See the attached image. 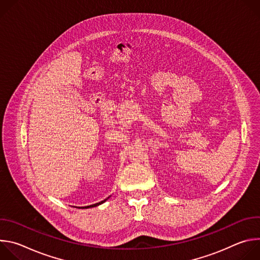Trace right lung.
<instances>
[{
	"label": "right lung",
	"mask_w": 260,
	"mask_h": 260,
	"mask_svg": "<svg viewBox=\"0 0 260 260\" xmlns=\"http://www.w3.org/2000/svg\"><path fill=\"white\" fill-rule=\"evenodd\" d=\"M109 199V198H108ZM108 199H106V200H104V201H102V202H100V203H96V204H93V205H90V206H86V207H81V209H87V208H93V207H96V206H99V205H101V204H103V203H105Z\"/></svg>",
	"instance_id": "add662e5"
}]
</instances>
